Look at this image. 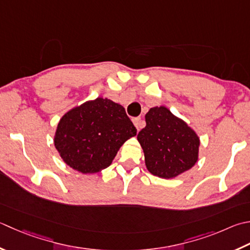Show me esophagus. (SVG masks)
<instances>
[{"label":"esophagus","mask_w":250,"mask_h":250,"mask_svg":"<svg viewBox=\"0 0 250 250\" xmlns=\"http://www.w3.org/2000/svg\"><path fill=\"white\" fill-rule=\"evenodd\" d=\"M133 124L136 126V129L140 130V128H142V126H143L144 122H143V120L141 119V117H136V118H133Z\"/></svg>","instance_id":"esophagus-1"}]
</instances>
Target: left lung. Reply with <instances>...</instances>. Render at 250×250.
<instances>
[{
    "instance_id": "left-lung-1",
    "label": "left lung",
    "mask_w": 250,
    "mask_h": 250,
    "mask_svg": "<svg viewBox=\"0 0 250 250\" xmlns=\"http://www.w3.org/2000/svg\"><path fill=\"white\" fill-rule=\"evenodd\" d=\"M146 126L138 134L150 173L170 179L196 164L199 139L183 120L164 106L150 108Z\"/></svg>"
}]
</instances>
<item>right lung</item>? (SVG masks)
<instances>
[{
	"label": "right lung",
	"instance_id": "obj_1",
	"mask_svg": "<svg viewBox=\"0 0 250 250\" xmlns=\"http://www.w3.org/2000/svg\"><path fill=\"white\" fill-rule=\"evenodd\" d=\"M134 135L136 129L124 107L99 97L62 117L54 143L72 169L95 173L108 167L120 146Z\"/></svg>",
	"mask_w": 250,
	"mask_h": 250
}]
</instances>
